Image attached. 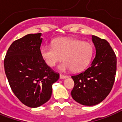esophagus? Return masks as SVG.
I'll list each match as a JSON object with an SVG mask.
<instances>
[{
    "instance_id": "1",
    "label": "esophagus",
    "mask_w": 122,
    "mask_h": 122,
    "mask_svg": "<svg viewBox=\"0 0 122 122\" xmlns=\"http://www.w3.org/2000/svg\"><path fill=\"white\" fill-rule=\"evenodd\" d=\"M68 77L67 76H65V75H62V74H61L60 76H59V78H60V79H65V78H67Z\"/></svg>"
}]
</instances>
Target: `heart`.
<instances>
[{
    "label": "heart",
    "mask_w": 122,
    "mask_h": 122,
    "mask_svg": "<svg viewBox=\"0 0 122 122\" xmlns=\"http://www.w3.org/2000/svg\"><path fill=\"white\" fill-rule=\"evenodd\" d=\"M93 46L87 42L69 38H60L53 41V46L44 45L40 55L45 63L55 66L63 59L65 60L58 69L66 71L71 69L74 72L81 71L90 64L93 55Z\"/></svg>",
    "instance_id": "obj_1"
}]
</instances>
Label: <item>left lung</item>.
<instances>
[{"label":"left lung","mask_w":122,"mask_h":122,"mask_svg":"<svg viewBox=\"0 0 122 122\" xmlns=\"http://www.w3.org/2000/svg\"><path fill=\"white\" fill-rule=\"evenodd\" d=\"M96 55L90 66L71 76L74 87L71 92L78 103L93 106L102 102L111 92L116 73L117 58L107 40L92 36Z\"/></svg>","instance_id":"1"}]
</instances>
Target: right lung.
Segmentation results:
<instances>
[{
  "instance_id": "obj_1",
  "label": "right lung",
  "mask_w": 122,
  "mask_h": 122,
  "mask_svg": "<svg viewBox=\"0 0 122 122\" xmlns=\"http://www.w3.org/2000/svg\"><path fill=\"white\" fill-rule=\"evenodd\" d=\"M42 34H30L14 41L4 61L5 71L13 93L27 107L36 108L51 97L59 80L40 55Z\"/></svg>"
}]
</instances>
